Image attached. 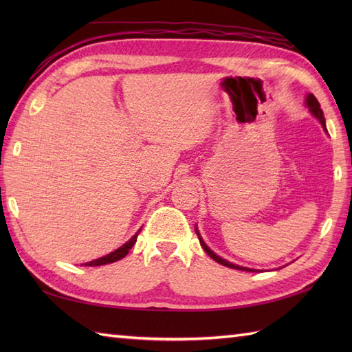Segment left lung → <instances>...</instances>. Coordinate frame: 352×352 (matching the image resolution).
<instances>
[{
  "label": "left lung",
  "mask_w": 352,
  "mask_h": 352,
  "mask_svg": "<svg viewBox=\"0 0 352 352\" xmlns=\"http://www.w3.org/2000/svg\"><path fill=\"white\" fill-rule=\"evenodd\" d=\"M305 107H307L310 113H311L313 116H315V118L318 119V121L320 122V125H322L324 131L328 133V131H327V125H325L324 111H322V109H320V104H319V101L315 98V95H313V94H309L307 96H305ZM195 233H197V236H198V239H199V243H201V246H203V250H204V251L208 254V256H210L214 261H218V263H221L222 266H227V267H231V269H239V271H246V272H257V269H251V267H245V266L234 265V263H231V261L219 257L218 254H214V252L206 245V242L203 241V237H201L197 226H195Z\"/></svg>",
  "instance_id": "1"
}]
</instances>
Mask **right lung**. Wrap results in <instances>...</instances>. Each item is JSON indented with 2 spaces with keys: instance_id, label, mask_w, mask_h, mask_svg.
I'll use <instances>...</instances> for the list:
<instances>
[{
  "instance_id": "right-lung-1",
  "label": "right lung",
  "mask_w": 352,
  "mask_h": 352,
  "mask_svg": "<svg viewBox=\"0 0 352 352\" xmlns=\"http://www.w3.org/2000/svg\"><path fill=\"white\" fill-rule=\"evenodd\" d=\"M140 230L142 228H139V231L136 234H134L129 242H125L122 246H119L118 250H115L113 252H110V254H107V256H104V257H100V258H96V260H92V261H87V263H85L83 266H102V265H107V263H113V261H118V260H121V258H124L126 254H129V251L133 248V245L136 243V241H138V236H139V233H140Z\"/></svg>"
}]
</instances>
